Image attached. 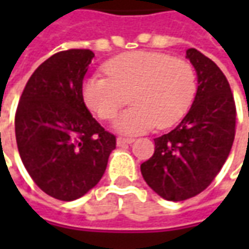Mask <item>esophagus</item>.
Here are the masks:
<instances>
[{
  "instance_id": "1",
  "label": "esophagus",
  "mask_w": 249,
  "mask_h": 249,
  "mask_svg": "<svg viewBox=\"0 0 249 249\" xmlns=\"http://www.w3.org/2000/svg\"><path fill=\"white\" fill-rule=\"evenodd\" d=\"M131 142H134V139H124V137H118L116 139L118 145H124V144H131Z\"/></svg>"
}]
</instances>
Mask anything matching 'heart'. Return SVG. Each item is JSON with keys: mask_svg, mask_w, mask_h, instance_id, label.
I'll use <instances>...</instances> for the list:
<instances>
[{"mask_svg": "<svg viewBox=\"0 0 249 249\" xmlns=\"http://www.w3.org/2000/svg\"><path fill=\"white\" fill-rule=\"evenodd\" d=\"M102 74L84 79L82 95L100 119L112 120L127 102L115 127L124 134L167 129L183 119L196 94V73L186 59L152 51L123 53L104 65Z\"/></svg>", "mask_w": 249, "mask_h": 249, "instance_id": "heart-1", "label": "heart"}]
</instances>
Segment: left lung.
<instances>
[{
    "mask_svg": "<svg viewBox=\"0 0 249 249\" xmlns=\"http://www.w3.org/2000/svg\"><path fill=\"white\" fill-rule=\"evenodd\" d=\"M186 58L198 79L196 98L184 119L155 141L141 175L158 196L184 201L209 186L225 165L235 134V105L230 84L212 59L196 48Z\"/></svg>",
    "mask_w": 249,
    "mask_h": 249,
    "instance_id": "8db88e82",
    "label": "left lung"
}]
</instances>
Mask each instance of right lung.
<instances>
[{"mask_svg":"<svg viewBox=\"0 0 249 249\" xmlns=\"http://www.w3.org/2000/svg\"><path fill=\"white\" fill-rule=\"evenodd\" d=\"M94 53L68 50L30 76L15 116L19 155L45 194L74 201L98 184L116 139L92 118L82 95Z\"/></svg>","mask_w":249,"mask_h":249,"instance_id":"obj_1","label":"right lung"}]
</instances>
